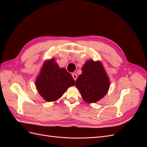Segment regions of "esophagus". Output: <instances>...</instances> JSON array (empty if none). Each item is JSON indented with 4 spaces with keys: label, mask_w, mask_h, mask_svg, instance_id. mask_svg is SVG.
<instances>
[{
    "label": "esophagus",
    "mask_w": 147,
    "mask_h": 147,
    "mask_svg": "<svg viewBox=\"0 0 147 147\" xmlns=\"http://www.w3.org/2000/svg\"><path fill=\"white\" fill-rule=\"evenodd\" d=\"M72 75L73 78L75 80H76L77 78V74H75V73H73V74H72Z\"/></svg>",
    "instance_id": "obj_1"
}]
</instances>
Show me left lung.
<instances>
[{
  "label": "left lung",
  "instance_id": "8db88e82",
  "mask_svg": "<svg viewBox=\"0 0 147 147\" xmlns=\"http://www.w3.org/2000/svg\"><path fill=\"white\" fill-rule=\"evenodd\" d=\"M82 74L76 80L75 86L82 98L89 103H94L104 97L109 88V80L100 62L87 61L82 69Z\"/></svg>",
  "mask_w": 147,
  "mask_h": 147
}]
</instances>
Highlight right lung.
I'll return each mask as SVG.
<instances>
[{
    "mask_svg": "<svg viewBox=\"0 0 147 147\" xmlns=\"http://www.w3.org/2000/svg\"><path fill=\"white\" fill-rule=\"evenodd\" d=\"M71 74L59 67L54 59L43 64L35 84L40 95L48 102L59 99L69 87L75 85Z\"/></svg>",
    "mask_w": 147,
    "mask_h": 147,
    "instance_id": "obj_1",
    "label": "right lung"
}]
</instances>
